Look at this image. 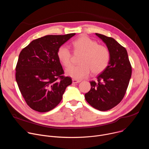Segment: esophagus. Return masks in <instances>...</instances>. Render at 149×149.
<instances>
[{"label": "esophagus", "instance_id": "1", "mask_svg": "<svg viewBox=\"0 0 149 149\" xmlns=\"http://www.w3.org/2000/svg\"><path fill=\"white\" fill-rule=\"evenodd\" d=\"M80 82H81L80 80H77V79H72V83H74V84H77V83H79Z\"/></svg>", "mask_w": 149, "mask_h": 149}]
</instances>
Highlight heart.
<instances>
[{
  "label": "heart",
  "instance_id": "heart-1",
  "mask_svg": "<svg viewBox=\"0 0 149 149\" xmlns=\"http://www.w3.org/2000/svg\"><path fill=\"white\" fill-rule=\"evenodd\" d=\"M75 51L82 53L80 58L81 64L67 68V75L75 79L87 77L91 71L93 74L102 72L109 65L110 60V52L103 45L98 44L97 42L87 36H81L72 42ZM57 56L62 64L70 67L72 63V54L69 47L61 45L58 49Z\"/></svg>",
  "mask_w": 149,
  "mask_h": 149
}]
</instances>
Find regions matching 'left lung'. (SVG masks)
<instances>
[{
    "label": "left lung",
    "instance_id": "1",
    "mask_svg": "<svg viewBox=\"0 0 149 149\" xmlns=\"http://www.w3.org/2000/svg\"><path fill=\"white\" fill-rule=\"evenodd\" d=\"M110 52L108 66L90 82L91 89L85 98L93 107L100 111L109 110L123 100L132 76V66L127 50L113 38L95 33Z\"/></svg>",
    "mask_w": 149,
    "mask_h": 149
}]
</instances>
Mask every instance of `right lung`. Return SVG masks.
I'll use <instances>...</instances> for the list:
<instances>
[{"label":"right lung","instance_id":"obj_1","mask_svg":"<svg viewBox=\"0 0 149 149\" xmlns=\"http://www.w3.org/2000/svg\"><path fill=\"white\" fill-rule=\"evenodd\" d=\"M75 35H47L32 40L21 51L16 81L26 104L33 110L44 113L54 109L72 84L70 77L63 75L57 51Z\"/></svg>","mask_w":149,"mask_h":149}]
</instances>
